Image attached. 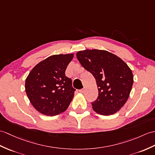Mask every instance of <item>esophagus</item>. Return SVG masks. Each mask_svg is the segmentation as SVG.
<instances>
[{
  "label": "esophagus",
  "mask_w": 155,
  "mask_h": 155,
  "mask_svg": "<svg viewBox=\"0 0 155 155\" xmlns=\"http://www.w3.org/2000/svg\"><path fill=\"white\" fill-rule=\"evenodd\" d=\"M85 91V89L84 88H82L81 90H79V92H80L81 93H84Z\"/></svg>",
  "instance_id": "esophagus-1"
}]
</instances>
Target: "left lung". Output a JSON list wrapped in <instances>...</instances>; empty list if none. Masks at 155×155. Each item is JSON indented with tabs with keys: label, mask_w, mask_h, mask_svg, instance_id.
I'll use <instances>...</instances> for the list:
<instances>
[{
	"label": "left lung",
	"mask_w": 155,
	"mask_h": 155,
	"mask_svg": "<svg viewBox=\"0 0 155 155\" xmlns=\"http://www.w3.org/2000/svg\"><path fill=\"white\" fill-rule=\"evenodd\" d=\"M77 57L96 79L98 96L92 102L93 110L103 116L117 112L127 102L134 83L132 71L127 64L104 50L80 51Z\"/></svg>",
	"instance_id": "left-lung-1"
}]
</instances>
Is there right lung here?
<instances>
[{
    "instance_id": "right-lung-1",
    "label": "right lung",
    "mask_w": 155,
    "mask_h": 155,
    "mask_svg": "<svg viewBox=\"0 0 155 155\" xmlns=\"http://www.w3.org/2000/svg\"><path fill=\"white\" fill-rule=\"evenodd\" d=\"M73 53L51 55L35 65L26 79L25 88L29 100L39 112L57 116L69 107L76 91L65 70Z\"/></svg>"
}]
</instances>
